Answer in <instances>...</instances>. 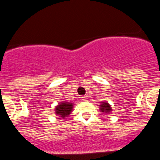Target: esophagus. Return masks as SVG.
Returning a JSON list of instances; mask_svg holds the SVG:
<instances>
[{
    "instance_id": "esophagus-1",
    "label": "esophagus",
    "mask_w": 160,
    "mask_h": 160,
    "mask_svg": "<svg viewBox=\"0 0 160 160\" xmlns=\"http://www.w3.org/2000/svg\"><path fill=\"white\" fill-rule=\"evenodd\" d=\"M82 101H87V96H82Z\"/></svg>"
}]
</instances>
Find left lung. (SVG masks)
<instances>
[{"instance_id": "left-lung-1", "label": "left lung", "mask_w": 160, "mask_h": 160, "mask_svg": "<svg viewBox=\"0 0 160 160\" xmlns=\"http://www.w3.org/2000/svg\"><path fill=\"white\" fill-rule=\"evenodd\" d=\"M111 106L109 105L107 102H102L101 105H100V111L102 112H104V113H111Z\"/></svg>"}]
</instances>
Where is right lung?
<instances>
[{
  "mask_svg": "<svg viewBox=\"0 0 160 160\" xmlns=\"http://www.w3.org/2000/svg\"><path fill=\"white\" fill-rule=\"evenodd\" d=\"M55 109H56L55 110L56 114L59 115V116L62 117V118H64L66 116H68L69 114H70V113L72 112V110H73V103L62 102L59 103Z\"/></svg>",
  "mask_w": 160,
  "mask_h": 160,
  "instance_id": "right-lung-1",
  "label": "right lung"
}]
</instances>
